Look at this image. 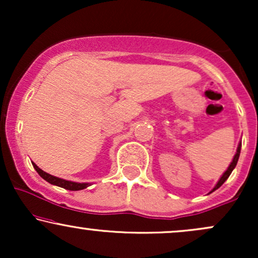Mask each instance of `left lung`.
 Returning <instances> with one entry per match:
<instances>
[{
    "label": "left lung",
    "mask_w": 258,
    "mask_h": 258,
    "mask_svg": "<svg viewBox=\"0 0 258 258\" xmlns=\"http://www.w3.org/2000/svg\"><path fill=\"white\" fill-rule=\"evenodd\" d=\"M240 149H241V142H239V144H238V148H236V153H235V155H234V158H233V160H232V162H230V165H229V166H228L227 170L224 171V173L222 174V176H221V178L218 179V182L216 183V185L214 186V189H212V190L210 191V193H212V191H215L216 189H218V188H220V186H221L222 184H223V183L226 182V180L228 179V177L230 176V173H232V171L234 170V168H235L236 164H238L239 156H240Z\"/></svg>",
    "instance_id": "left-lung-1"
}]
</instances>
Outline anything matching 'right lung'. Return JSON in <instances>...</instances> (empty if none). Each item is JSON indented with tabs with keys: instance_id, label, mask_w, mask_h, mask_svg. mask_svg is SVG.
<instances>
[{
	"instance_id": "add662e5",
	"label": "right lung",
	"mask_w": 258,
	"mask_h": 258,
	"mask_svg": "<svg viewBox=\"0 0 258 258\" xmlns=\"http://www.w3.org/2000/svg\"><path fill=\"white\" fill-rule=\"evenodd\" d=\"M32 166H34L35 170H36V172L40 174V176L42 177L44 180H47V182L51 183V184H53V185H57V186H60V188L68 189V190H82V189L87 188V186L91 185V183L73 182V180H67L63 178H59V177L52 176V174L44 172V171L41 170V168L38 167L35 162H32Z\"/></svg>"
}]
</instances>
